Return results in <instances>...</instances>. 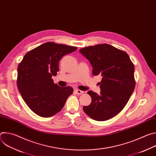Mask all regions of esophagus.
<instances>
[{"instance_id":"34e87169","label":"esophagus","mask_w":156,"mask_h":156,"mask_svg":"<svg viewBox=\"0 0 156 156\" xmlns=\"http://www.w3.org/2000/svg\"><path fill=\"white\" fill-rule=\"evenodd\" d=\"M75 92L76 94H82L84 93V91H81V90H78V89H76V90H75Z\"/></svg>"}]
</instances>
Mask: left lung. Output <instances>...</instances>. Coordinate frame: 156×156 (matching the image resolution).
<instances>
[{"label": "left lung", "instance_id": "1", "mask_svg": "<svg viewBox=\"0 0 156 156\" xmlns=\"http://www.w3.org/2000/svg\"><path fill=\"white\" fill-rule=\"evenodd\" d=\"M80 52L90 61L93 75L102 76L100 94L87 92L92 101L83 106L84 112L93 120H107L121 112L135 90L134 65L126 52L107 44L86 47Z\"/></svg>", "mask_w": 156, "mask_h": 156}]
</instances>
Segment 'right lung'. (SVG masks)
<instances>
[{
    "instance_id": "add662e5",
    "label": "right lung",
    "mask_w": 156,
    "mask_h": 156,
    "mask_svg": "<svg viewBox=\"0 0 156 156\" xmlns=\"http://www.w3.org/2000/svg\"><path fill=\"white\" fill-rule=\"evenodd\" d=\"M76 47L48 42L27 52L18 66V90L29 108L37 115L49 117L62 109L73 90L54 84L58 62Z\"/></svg>"
}]
</instances>
